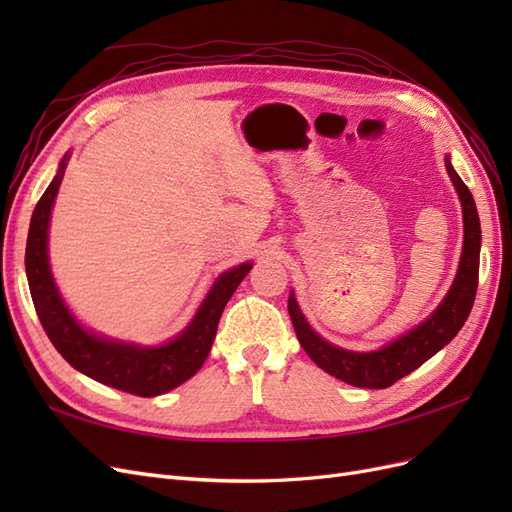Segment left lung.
<instances>
[{
  "label": "left lung",
  "instance_id": "left-lung-1",
  "mask_svg": "<svg viewBox=\"0 0 512 512\" xmlns=\"http://www.w3.org/2000/svg\"><path fill=\"white\" fill-rule=\"evenodd\" d=\"M446 170L461 200L463 250L457 277L451 290L446 292L444 301L425 322H421L416 329L401 335L395 342L376 352H352L324 342V339L309 327L297 305V299H294L290 292L288 314L294 331H297L299 344L309 354V359H312L320 369L327 371V374L335 376L337 380L348 382L352 386H361V389H386V386L395 384L399 378L412 374L416 367H421L433 354L442 350L461 331L463 322L468 320L478 286L480 222L472 192L455 173V168L451 166V160L448 158Z\"/></svg>",
  "mask_w": 512,
  "mask_h": 512
}]
</instances>
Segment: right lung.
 I'll list each match as a JSON object with an SVG mask.
<instances>
[{
	"mask_svg": "<svg viewBox=\"0 0 512 512\" xmlns=\"http://www.w3.org/2000/svg\"><path fill=\"white\" fill-rule=\"evenodd\" d=\"M68 166V153L59 164L55 179L38 200L25 247V271L29 292H32L36 314L51 344L81 374L94 378L117 391L138 397H156L190 380L203 367L213 346L215 331L228 299L243 277L250 273L252 262L222 273L209 290L207 299L198 307L194 320L173 342L143 348L134 344L113 342L85 331L70 314L64 299L53 282L46 241H49V220L57 190Z\"/></svg>",
	"mask_w": 512,
	"mask_h": 512,
	"instance_id": "1",
	"label": "right lung"
}]
</instances>
